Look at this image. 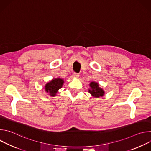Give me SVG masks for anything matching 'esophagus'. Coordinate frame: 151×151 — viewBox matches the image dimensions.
<instances>
[{
	"mask_svg": "<svg viewBox=\"0 0 151 151\" xmlns=\"http://www.w3.org/2000/svg\"><path fill=\"white\" fill-rule=\"evenodd\" d=\"M73 78H79V75L78 73H76V72H74V73H73Z\"/></svg>",
	"mask_w": 151,
	"mask_h": 151,
	"instance_id": "esophagus-1",
	"label": "esophagus"
}]
</instances>
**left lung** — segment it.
I'll return each instance as SVG.
<instances>
[{
  "label": "left lung",
  "instance_id": "8db88e82",
  "mask_svg": "<svg viewBox=\"0 0 151 151\" xmlns=\"http://www.w3.org/2000/svg\"><path fill=\"white\" fill-rule=\"evenodd\" d=\"M91 90H89V93L91 94L94 97H102L104 95V92L103 91V89L99 87V85L97 82H92L90 84Z\"/></svg>",
  "mask_w": 151,
  "mask_h": 151
}]
</instances>
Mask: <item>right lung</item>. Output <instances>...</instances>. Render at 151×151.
<instances>
[{
  "label": "right lung",
  "mask_w": 151,
  "mask_h": 151,
  "mask_svg": "<svg viewBox=\"0 0 151 151\" xmlns=\"http://www.w3.org/2000/svg\"><path fill=\"white\" fill-rule=\"evenodd\" d=\"M63 83L64 81L62 79H54L46 84L45 91L50 93L51 96H55L57 91L62 87Z\"/></svg>",
  "instance_id": "1"
}]
</instances>
